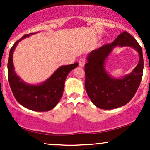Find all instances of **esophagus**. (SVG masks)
<instances>
[{
	"label": "esophagus",
	"mask_w": 150,
	"mask_h": 150,
	"mask_svg": "<svg viewBox=\"0 0 150 150\" xmlns=\"http://www.w3.org/2000/svg\"><path fill=\"white\" fill-rule=\"evenodd\" d=\"M85 62H86V59L85 58H80V61H79V65H80V67H83L85 64Z\"/></svg>",
	"instance_id": "1"
}]
</instances>
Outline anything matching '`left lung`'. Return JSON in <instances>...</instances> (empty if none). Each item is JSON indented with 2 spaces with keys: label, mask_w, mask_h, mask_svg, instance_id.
<instances>
[{
  "label": "left lung",
  "mask_w": 150,
  "mask_h": 150,
  "mask_svg": "<svg viewBox=\"0 0 150 150\" xmlns=\"http://www.w3.org/2000/svg\"><path fill=\"white\" fill-rule=\"evenodd\" d=\"M116 45L131 46L140 54V61L135 69L121 79L110 77L103 67L105 58ZM143 67L142 48L127 32L120 34L112 43L92 51L85 66V86L90 100L97 107L102 109H113L128 104L140 86Z\"/></svg>",
  "instance_id": "1"
}]
</instances>
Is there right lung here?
<instances>
[{"label": "right lung", "mask_w": 150, "mask_h": 150, "mask_svg": "<svg viewBox=\"0 0 150 150\" xmlns=\"http://www.w3.org/2000/svg\"><path fill=\"white\" fill-rule=\"evenodd\" d=\"M34 33H31L33 34ZM25 34L15 43L10 50L8 62V77L13 95L18 103L24 107L35 111H48L57 105L63 95L65 80L68 73L75 69L78 63L63 65L44 83L39 85L25 84L15 74L13 62V51L20 41L29 37Z\"/></svg>", "instance_id": "add662e5"}]
</instances>
